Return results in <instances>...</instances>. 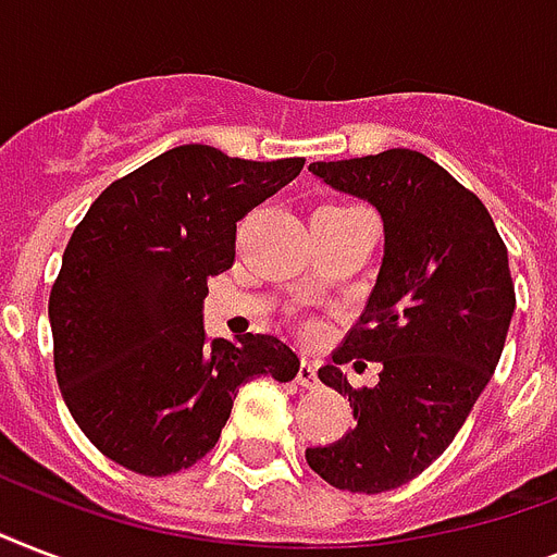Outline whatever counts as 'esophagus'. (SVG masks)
Returning <instances> with one entry per match:
<instances>
[{
  "label": "esophagus",
  "instance_id": "esophagus-1",
  "mask_svg": "<svg viewBox=\"0 0 557 557\" xmlns=\"http://www.w3.org/2000/svg\"><path fill=\"white\" fill-rule=\"evenodd\" d=\"M297 381H300V387L314 389L318 387V364L314 361H300V370H297Z\"/></svg>",
  "mask_w": 557,
  "mask_h": 557
}]
</instances>
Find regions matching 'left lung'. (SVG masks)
<instances>
[{
	"label": "left lung",
	"mask_w": 557,
	"mask_h": 557,
	"mask_svg": "<svg viewBox=\"0 0 557 557\" xmlns=\"http://www.w3.org/2000/svg\"><path fill=\"white\" fill-rule=\"evenodd\" d=\"M314 176L361 196L384 219V262L367 309L323 384L349 396L356 428L306 448L335 488L379 494L419 476L448 448L500 361L515 280L509 251L476 193L416 150L314 161ZM382 364L375 388H352L338 363Z\"/></svg>",
	"instance_id": "1"
}]
</instances>
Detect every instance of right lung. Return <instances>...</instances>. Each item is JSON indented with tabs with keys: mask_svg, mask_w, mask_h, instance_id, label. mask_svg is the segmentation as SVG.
<instances>
[{
	"mask_svg": "<svg viewBox=\"0 0 557 557\" xmlns=\"http://www.w3.org/2000/svg\"><path fill=\"white\" fill-rule=\"evenodd\" d=\"M306 159H231L208 144L161 152L91 201L65 245L48 318L74 422L117 466L147 476L199 462L245 381H292L274 335L205 341L208 280L234 265L236 222Z\"/></svg>",
	"mask_w": 557,
	"mask_h": 557,
	"instance_id": "obj_1",
	"label": "right lung"
}]
</instances>
